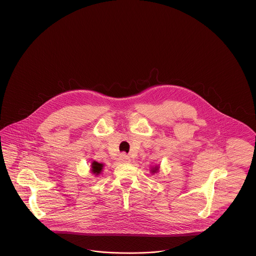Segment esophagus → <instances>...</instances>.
Listing matches in <instances>:
<instances>
[{
	"mask_svg": "<svg viewBox=\"0 0 256 256\" xmlns=\"http://www.w3.org/2000/svg\"><path fill=\"white\" fill-rule=\"evenodd\" d=\"M119 160H120L121 162H122V163H128V162L130 161V156H126V154H121L120 156H119Z\"/></svg>",
	"mask_w": 256,
	"mask_h": 256,
	"instance_id": "esophagus-1",
	"label": "esophagus"
}]
</instances>
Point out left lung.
Masks as SVG:
<instances>
[{"label": "left lung", "instance_id": "left-lung-1", "mask_svg": "<svg viewBox=\"0 0 256 256\" xmlns=\"http://www.w3.org/2000/svg\"><path fill=\"white\" fill-rule=\"evenodd\" d=\"M158 170V167H156V168H154V170H152V172H156V170Z\"/></svg>", "mask_w": 256, "mask_h": 256}]
</instances>
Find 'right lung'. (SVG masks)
<instances>
[{
	"instance_id": "1",
	"label": "right lung",
	"mask_w": 256,
	"mask_h": 256,
	"mask_svg": "<svg viewBox=\"0 0 256 256\" xmlns=\"http://www.w3.org/2000/svg\"><path fill=\"white\" fill-rule=\"evenodd\" d=\"M102 167H104V165L102 164H100V163H98L96 161H94L93 163H92V172H94V174H98L102 170Z\"/></svg>"
}]
</instances>
